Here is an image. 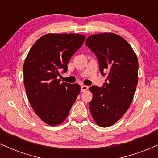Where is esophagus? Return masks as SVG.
I'll list each match as a JSON object with an SVG mask.
<instances>
[{
	"label": "esophagus",
	"instance_id": "1",
	"mask_svg": "<svg viewBox=\"0 0 158 158\" xmlns=\"http://www.w3.org/2000/svg\"><path fill=\"white\" fill-rule=\"evenodd\" d=\"M88 87L86 86V85H81V92H85L86 90H88Z\"/></svg>",
	"mask_w": 158,
	"mask_h": 158
}]
</instances>
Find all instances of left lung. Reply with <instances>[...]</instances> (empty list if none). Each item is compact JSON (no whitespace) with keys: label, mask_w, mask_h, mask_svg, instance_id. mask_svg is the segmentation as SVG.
<instances>
[{"label":"left lung","mask_w":158,"mask_h":158,"mask_svg":"<svg viewBox=\"0 0 158 158\" xmlns=\"http://www.w3.org/2000/svg\"><path fill=\"white\" fill-rule=\"evenodd\" d=\"M85 45L97 56L101 74L107 76L102 88H89L93 94L90 113L99 126H110L124 115L133 100L138 81L137 56L126 40L111 32L90 35Z\"/></svg>","instance_id":"1"}]
</instances>
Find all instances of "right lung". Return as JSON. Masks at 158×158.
<instances>
[{"label": "right lung", "mask_w": 158, "mask_h": 158, "mask_svg": "<svg viewBox=\"0 0 158 158\" xmlns=\"http://www.w3.org/2000/svg\"><path fill=\"white\" fill-rule=\"evenodd\" d=\"M85 36L80 34L43 35L29 51L23 67L28 100L40 119L50 126L64 122L80 92L78 84L61 82L60 72L81 48Z\"/></svg>", "instance_id": "obj_1"}]
</instances>
